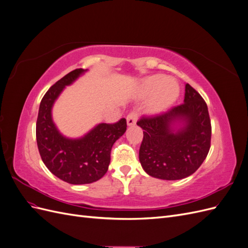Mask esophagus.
I'll use <instances>...</instances> for the list:
<instances>
[{
  "label": "esophagus",
  "instance_id": "esophagus-1",
  "mask_svg": "<svg viewBox=\"0 0 248 248\" xmlns=\"http://www.w3.org/2000/svg\"><path fill=\"white\" fill-rule=\"evenodd\" d=\"M138 117H139V115H138V112H137L136 110L130 111L129 114L127 115V118H126V120H127V125H128V126H133L134 124L137 123Z\"/></svg>",
  "mask_w": 248,
  "mask_h": 248
}]
</instances>
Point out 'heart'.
<instances>
[{"label":"heart","mask_w":248,"mask_h":248,"mask_svg":"<svg viewBox=\"0 0 248 248\" xmlns=\"http://www.w3.org/2000/svg\"><path fill=\"white\" fill-rule=\"evenodd\" d=\"M142 95H151L149 108L151 111H160L175 102L180 93L178 81L172 78H164L162 74L148 77L140 84Z\"/></svg>","instance_id":"heart-1"}]
</instances>
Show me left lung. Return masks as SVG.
<instances>
[{
    "instance_id": "1",
    "label": "left lung",
    "mask_w": 248,
    "mask_h": 248,
    "mask_svg": "<svg viewBox=\"0 0 248 248\" xmlns=\"http://www.w3.org/2000/svg\"><path fill=\"white\" fill-rule=\"evenodd\" d=\"M183 123L176 131L173 125ZM137 124L144 139L140 161L148 175L180 180L192 175L204 162L211 144V121L202 97L185 85L184 102L159 115L141 117Z\"/></svg>"
}]
</instances>
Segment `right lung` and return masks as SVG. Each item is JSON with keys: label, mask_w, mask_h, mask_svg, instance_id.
<instances>
[{"label": "right lung", "mask_w": 248, "mask_h": 248, "mask_svg": "<svg viewBox=\"0 0 248 248\" xmlns=\"http://www.w3.org/2000/svg\"><path fill=\"white\" fill-rule=\"evenodd\" d=\"M87 70L76 69L52 85L40 102L36 140L43 163L56 177L70 184H89L101 179L108 170L115 141L126 131L123 118L114 124L101 123L85 137L62 136L51 119V108L66 86Z\"/></svg>", "instance_id": "right-lung-1"}]
</instances>
